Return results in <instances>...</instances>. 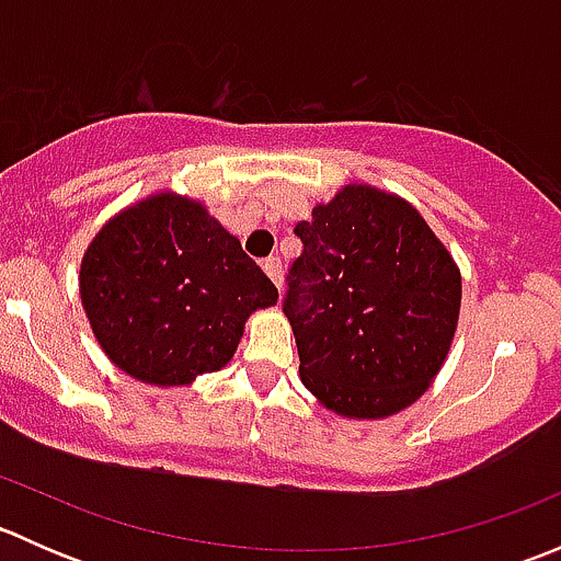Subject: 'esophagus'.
Returning <instances> with one entry per match:
<instances>
[{
    "instance_id": "obj_1",
    "label": "esophagus",
    "mask_w": 561,
    "mask_h": 561,
    "mask_svg": "<svg viewBox=\"0 0 561 561\" xmlns=\"http://www.w3.org/2000/svg\"><path fill=\"white\" fill-rule=\"evenodd\" d=\"M263 271H265V276H268V279L274 282L276 287H282V263H279V257H268V260H265Z\"/></svg>"
}]
</instances>
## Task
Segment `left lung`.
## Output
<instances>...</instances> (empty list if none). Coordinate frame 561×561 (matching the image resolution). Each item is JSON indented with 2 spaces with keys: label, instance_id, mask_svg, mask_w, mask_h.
I'll return each mask as SVG.
<instances>
[{
  "label": "left lung",
  "instance_id": "left-lung-1",
  "mask_svg": "<svg viewBox=\"0 0 561 561\" xmlns=\"http://www.w3.org/2000/svg\"><path fill=\"white\" fill-rule=\"evenodd\" d=\"M290 268L285 314L304 388L328 412L380 421L415 404L454 344L461 271L410 201L344 184L317 203Z\"/></svg>",
  "mask_w": 561,
  "mask_h": 561
}]
</instances>
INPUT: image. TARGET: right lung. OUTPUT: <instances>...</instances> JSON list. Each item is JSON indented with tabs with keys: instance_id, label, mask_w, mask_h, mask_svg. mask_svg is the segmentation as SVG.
Returning <instances> with one entry per match:
<instances>
[{
	"instance_id": "1",
	"label": "right lung",
	"mask_w": 561,
	"mask_h": 561,
	"mask_svg": "<svg viewBox=\"0 0 561 561\" xmlns=\"http://www.w3.org/2000/svg\"><path fill=\"white\" fill-rule=\"evenodd\" d=\"M78 290L107 360L154 388L228 366L249 317L279 298L206 203L173 190L107 219L83 252Z\"/></svg>"
}]
</instances>
